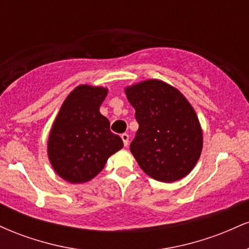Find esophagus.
Wrapping results in <instances>:
<instances>
[{
  "mask_svg": "<svg viewBox=\"0 0 249 249\" xmlns=\"http://www.w3.org/2000/svg\"><path fill=\"white\" fill-rule=\"evenodd\" d=\"M121 137H122V139H123V142H124V146H127V145H128V139H130L128 134L127 133H123Z\"/></svg>",
  "mask_w": 249,
  "mask_h": 249,
  "instance_id": "1",
  "label": "esophagus"
}]
</instances>
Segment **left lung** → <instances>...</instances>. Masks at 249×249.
Listing matches in <instances>:
<instances>
[{
	"instance_id": "obj_1",
	"label": "left lung",
	"mask_w": 249,
	"mask_h": 249,
	"mask_svg": "<svg viewBox=\"0 0 249 249\" xmlns=\"http://www.w3.org/2000/svg\"><path fill=\"white\" fill-rule=\"evenodd\" d=\"M139 124L130 150L147 176L162 182L186 177L202 150V130L184 95L158 79L125 88Z\"/></svg>"
}]
</instances>
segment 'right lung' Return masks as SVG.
I'll list each match as a JSON object with an SVG mask.
<instances>
[{
	"label": "right lung",
	"mask_w": 249,
	"mask_h": 249,
	"mask_svg": "<svg viewBox=\"0 0 249 249\" xmlns=\"http://www.w3.org/2000/svg\"><path fill=\"white\" fill-rule=\"evenodd\" d=\"M107 89L78 85L62 104L48 141L51 166L62 179L82 184L104 168L108 157L123 147L110 122L99 112Z\"/></svg>",
	"instance_id": "1"
}]
</instances>
